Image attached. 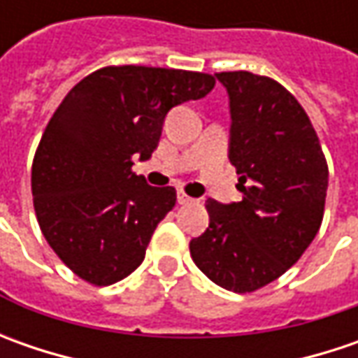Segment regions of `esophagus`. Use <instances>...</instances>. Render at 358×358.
I'll list each match as a JSON object with an SVG mask.
<instances>
[{"mask_svg": "<svg viewBox=\"0 0 358 358\" xmlns=\"http://www.w3.org/2000/svg\"><path fill=\"white\" fill-rule=\"evenodd\" d=\"M177 201H179V205H189V203H193L195 199H191V197H189L187 193L179 191V193H177Z\"/></svg>", "mask_w": 358, "mask_h": 358, "instance_id": "obj_1", "label": "esophagus"}]
</instances>
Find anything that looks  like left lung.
Segmentation results:
<instances>
[{"mask_svg":"<svg viewBox=\"0 0 358 358\" xmlns=\"http://www.w3.org/2000/svg\"><path fill=\"white\" fill-rule=\"evenodd\" d=\"M217 79L229 93V159L243 199L207 201L209 227L189 249L215 285L253 293L293 267L319 233L329 167L309 115L279 81L251 71Z\"/></svg>","mask_w":358,"mask_h":358,"instance_id":"8db88e82","label":"left lung"}]
</instances>
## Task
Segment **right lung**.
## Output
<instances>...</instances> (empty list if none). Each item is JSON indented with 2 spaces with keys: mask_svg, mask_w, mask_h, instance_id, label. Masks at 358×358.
<instances>
[{
  "mask_svg": "<svg viewBox=\"0 0 358 358\" xmlns=\"http://www.w3.org/2000/svg\"><path fill=\"white\" fill-rule=\"evenodd\" d=\"M213 87L199 71L107 65L65 95L37 145L31 193L43 237L79 279L107 287L143 263L177 193L147 185L133 155L151 157L167 111Z\"/></svg>",
  "mask_w": 358,
  "mask_h": 358,
  "instance_id": "right-lung-1",
  "label": "right lung"
}]
</instances>
